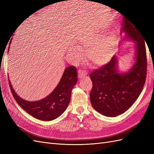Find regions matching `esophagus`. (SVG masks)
Listing matches in <instances>:
<instances>
[{
	"mask_svg": "<svg viewBox=\"0 0 154 154\" xmlns=\"http://www.w3.org/2000/svg\"><path fill=\"white\" fill-rule=\"evenodd\" d=\"M78 72V76L80 78H84L87 75V72L85 71H82L81 69L79 70Z\"/></svg>",
	"mask_w": 154,
	"mask_h": 154,
	"instance_id": "esophagus-1",
	"label": "esophagus"
}]
</instances>
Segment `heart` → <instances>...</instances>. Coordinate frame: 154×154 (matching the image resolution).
<instances>
[{
	"instance_id": "obj_1",
	"label": "heart",
	"mask_w": 154,
	"mask_h": 154,
	"mask_svg": "<svg viewBox=\"0 0 154 154\" xmlns=\"http://www.w3.org/2000/svg\"><path fill=\"white\" fill-rule=\"evenodd\" d=\"M101 35H95L81 41L80 48L85 49V58L92 65L102 67L108 63L112 58L117 48V42L113 35L101 38ZM74 60L80 59L81 53L77 48L71 51Z\"/></svg>"
}]
</instances>
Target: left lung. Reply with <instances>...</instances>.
<instances>
[{
  "label": "left lung",
  "mask_w": 154,
  "mask_h": 154,
  "mask_svg": "<svg viewBox=\"0 0 154 154\" xmlns=\"http://www.w3.org/2000/svg\"><path fill=\"white\" fill-rule=\"evenodd\" d=\"M123 20L120 34L124 36L119 45L127 41L135 43L132 66L127 71H121L118 57L114 55L109 63L90 74L92 106L106 117H116L127 111L141 94L146 80L145 40L136 26L125 17Z\"/></svg>",
  "instance_id": "left-lung-1"
}]
</instances>
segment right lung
Returning a JSON list of instances; mask_svg holds the SVG:
<instances>
[{
  "mask_svg": "<svg viewBox=\"0 0 154 154\" xmlns=\"http://www.w3.org/2000/svg\"><path fill=\"white\" fill-rule=\"evenodd\" d=\"M77 73V69L74 66L67 67L54 89L48 96L38 101H29L22 98L14 90L10 78L9 83L14 98L26 112L36 119L48 122L57 119L67 109L72 90L78 82Z\"/></svg>",
  "mask_w": 154,
  "mask_h": 154,
  "instance_id": "right-lung-1",
  "label": "right lung"
}]
</instances>
